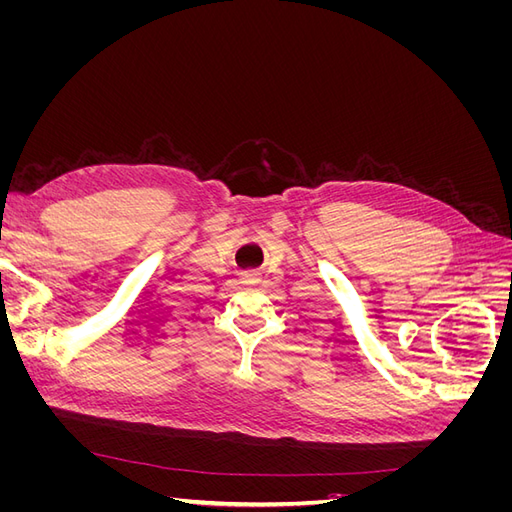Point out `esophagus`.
<instances>
[{
    "mask_svg": "<svg viewBox=\"0 0 512 512\" xmlns=\"http://www.w3.org/2000/svg\"><path fill=\"white\" fill-rule=\"evenodd\" d=\"M243 282H245V284H256V282H258V273H252V271L245 273V275H243Z\"/></svg>",
    "mask_w": 512,
    "mask_h": 512,
    "instance_id": "1",
    "label": "esophagus"
}]
</instances>
